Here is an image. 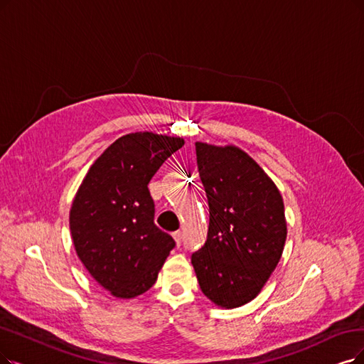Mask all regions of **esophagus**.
Returning a JSON list of instances; mask_svg holds the SVG:
<instances>
[{
  "label": "esophagus",
  "mask_w": 364,
  "mask_h": 364,
  "mask_svg": "<svg viewBox=\"0 0 364 364\" xmlns=\"http://www.w3.org/2000/svg\"><path fill=\"white\" fill-rule=\"evenodd\" d=\"M173 239H174V242H176L178 246H181V243H182V232L181 231H174L173 232Z\"/></svg>",
  "instance_id": "34e87169"
}]
</instances>
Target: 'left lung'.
<instances>
[{"mask_svg":"<svg viewBox=\"0 0 364 364\" xmlns=\"http://www.w3.org/2000/svg\"><path fill=\"white\" fill-rule=\"evenodd\" d=\"M209 203L205 245L191 255L203 294L221 308L251 301L278 266L287 239L282 196L236 146L196 143Z\"/></svg>","mask_w":364,"mask_h":364,"instance_id":"left-lung-1","label":"left lung"}]
</instances>
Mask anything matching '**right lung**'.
<instances>
[{
  "mask_svg": "<svg viewBox=\"0 0 364 364\" xmlns=\"http://www.w3.org/2000/svg\"><path fill=\"white\" fill-rule=\"evenodd\" d=\"M183 143L148 132L119 137L95 159L73 200L70 231L77 257L114 297L148 291L176 245L154 224L148 183Z\"/></svg>",
  "mask_w": 364,
  "mask_h": 364,
  "instance_id": "add662e5",
  "label": "right lung"
}]
</instances>
